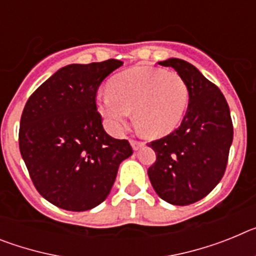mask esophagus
<instances>
[{
    "mask_svg": "<svg viewBox=\"0 0 256 256\" xmlns=\"http://www.w3.org/2000/svg\"><path fill=\"white\" fill-rule=\"evenodd\" d=\"M130 144H132L133 150L137 151L140 148H142V146H144V142H138V141H134V140H132V141H130Z\"/></svg>",
    "mask_w": 256,
    "mask_h": 256,
    "instance_id": "34e87169",
    "label": "esophagus"
}]
</instances>
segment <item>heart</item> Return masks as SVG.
<instances>
[{"label":"heart","instance_id":"obj_1","mask_svg":"<svg viewBox=\"0 0 256 256\" xmlns=\"http://www.w3.org/2000/svg\"><path fill=\"white\" fill-rule=\"evenodd\" d=\"M188 100V86L177 73L134 66L110 80L108 91L97 96V108L114 134L123 132L133 112L138 130L146 137L159 138L180 126Z\"/></svg>","mask_w":256,"mask_h":256}]
</instances>
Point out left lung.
<instances>
[{
    "mask_svg": "<svg viewBox=\"0 0 256 256\" xmlns=\"http://www.w3.org/2000/svg\"><path fill=\"white\" fill-rule=\"evenodd\" d=\"M188 86V108L177 130L148 144L156 162L148 174L155 192L173 205L204 198L226 172L234 126L224 96L198 68L180 58L160 61Z\"/></svg>",
    "mask_w": 256,
    "mask_h": 256,
    "instance_id": "left-lung-1",
    "label": "left lung"
}]
</instances>
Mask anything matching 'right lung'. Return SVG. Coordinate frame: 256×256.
Masks as SVG:
<instances>
[{"instance_id":"1","label":"right lung","mask_w":256,"mask_h":256,"mask_svg":"<svg viewBox=\"0 0 256 256\" xmlns=\"http://www.w3.org/2000/svg\"><path fill=\"white\" fill-rule=\"evenodd\" d=\"M120 60L70 64L33 92L22 110L19 148L36 188L61 209L84 212L108 196L118 168L133 154L105 132L96 108L104 79Z\"/></svg>"}]
</instances>
